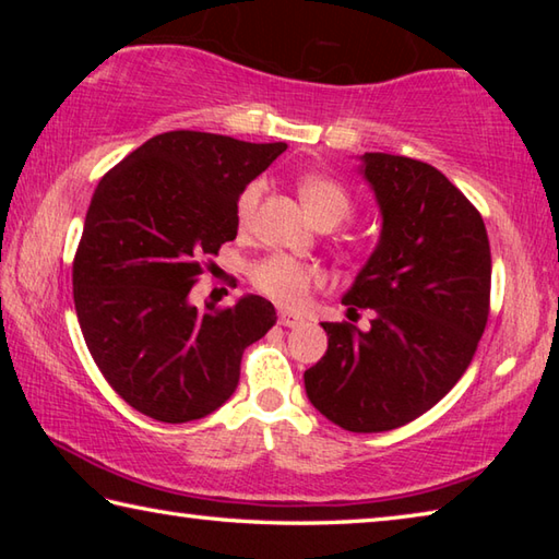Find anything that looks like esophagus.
Returning a JSON list of instances; mask_svg holds the SVG:
<instances>
[{
	"mask_svg": "<svg viewBox=\"0 0 559 559\" xmlns=\"http://www.w3.org/2000/svg\"><path fill=\"white\" fill-rule=\"evenodd\" d=\"M278 323H281L283 328H298V325H302V318L296 316V313H290V310H281Z\"/></svg>",
	"mask_w": 559,
	"mask_h": 559,
	"instance_id": "esophagus-1",
	"label": "esophagus"
}]
</instances>
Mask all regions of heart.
Returning <instances> with one entry per match:
<instances>
[{"label":"heart","instance_id":"1","mask_svg":"<svg viewBox=\"0 0 559 559\" xmlns=\"http://www.w3.org/2000/svg\"><path fill=\"white\" fill-rule=\"evenodd\" d=\"M300 202L306 206L308 214L323 226V224H340L345 222L349 212H353V197L345 189L343 182L328 175H306L298 182ZM261 197V185L253 182L241 192L239 202H236V222L241 229L251 224L253 214H257ZM251 281L263 296L276 300L278 306L298 308L308 300L310 290L323 283V273L316 266H308L298 259L283 257H269L259 263H253Z\"/></svg>","mask_w":559,"mask_h":559}]
</instances>
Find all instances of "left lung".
I'll list each match as a JSON object with an SVG mask.
<instances>
[{
	"label": "left lung",
	"instance_id": "8db88e82",
	"mask_svg": "<svg viewBox=\"0 0 559 559\" xmlns=\"http://www.w3.org/2000/svg\"><path fill=\"white\" fill-rule=\"evenodd\" d=\"M359 173L382 234L343 306L374 318L370 330L323 323L328 353L302 380L325 419L377 433L429 412L466 372L488 323L490 246L476 206L437 167L365 153Z\"/></svg>",
	"mask_w": 559,
	"mask_h": 559
}]
</instances>
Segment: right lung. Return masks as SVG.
<instances>
[{
  "mask_svg": "<svg viewBox=\"0 0 559 559\" xmlns=\"http://www.w3.org/2000/svg\"><path fill=\"white\" fill-rule=\"evenodd\" d=\"M286 143L197 130L150 138L100 179L73 259L81 333L108 384L165 424L202 419L229 400L241 355L276 325L261 296L200 310L202 259L236 239V202Z\"/></svg>",
  "mask_w": 559,
  "mask_h": 559,
  "instance_id": "obj_1",
  "label": "right lung"
}]
</instances>
